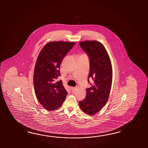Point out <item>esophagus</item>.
Wrapping results in <instances>:
<instances>
[{"label": "esophagus", "instance_id": "34e87169", "mask_svg": "<svg viewBox=\"0 0 148 148\" xmlns=\"http://www.w3.org/2000/svg\"><path fill=\"white\" fill-rule=\"evenodd\" d=\"M70 89H71V90L72 91V92H74L76 90V89H77V88H74V87H70Z\"/></svg>", "mask_w": 148, "mask_h": 148}]
</instances>
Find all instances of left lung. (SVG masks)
Wrapping results in <instances>:
<instances>
[{"mask_svg": "<svg viewBox=\"0 0 148 148\" xmlns=\"http://www.w3.org/2000/svg\"><path fill=\"white\" fill-rule=\"evenodd\" d=\"M79 45L87 54L89 60V78L93 80L86 89V96L79 104L85 113L93 115L107 103L112 82V67L110 58L103 45L96 41L79 42Z\"/></svg>", "mask_w": 148, "mask_h": 148, "instance_id": "obj_1", "label": "left lung"}]
</instances>
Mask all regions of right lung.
Listing matches in <instances>:
<instances>
[{
    "mask_svg": "<svg viewBox=\"0 0 148 148\" xmlns=\"http://www.w3.org/2000/svg\"><path fill=\"white\" fill-rule=\"evenodd\" d=\"M75 44V42H51L38 56L33 77L35 92L39 103L47 110L59 108L66 99L67 91L62 81L56 80L61 75L62 61Z\"/></svg>",
    "mask_w": 148,
    "mask_h": 148,
    "instance_id": "obj_1",
    "label": "right lung"
}]
</instances>
